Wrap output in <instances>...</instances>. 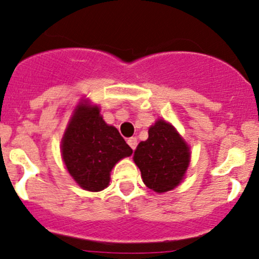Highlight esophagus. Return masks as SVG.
Wrapping results in <instances>:
<instances>
[{"mask_svg":"<svg viewBox=\"0 0 259 259\" xmlns=\"http://www.w3.org/2000/svg\"><path fill=\"white\" fill-rule=\"evenodd\" d=\"M127 145L132 147V149H135L136 146H138V139L136 138H130L129 140H127Z\"/></svg>","mask_w":259,"mask_h":259,"instance_id":"34e87169","label":"esophagus"}]
</instances>
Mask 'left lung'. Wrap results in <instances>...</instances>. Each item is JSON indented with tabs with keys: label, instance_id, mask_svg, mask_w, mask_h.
I'll list each match as a JSON object with an SVG mask.
<instances>
[{
	"label": "left lung",
	"instance_id": "8db88e82",
	"mask_svg": "<svg viewBox=\"0 0 259 259\" xmlns=\"http://www.w3.org/2000/svg\"><path fill=\"white\" fill-rule=\"evenodd\" d=\"M134 161L143 183L152 191L164 193L180 185L191 161L188 145L170 123L157 120L148 130V139L134 152Z\"/></svg>",
	"mask_w": 259,
	"mask_h": 259
}]
</instances>
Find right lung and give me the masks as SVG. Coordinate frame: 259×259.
Segmentation results:
<instances>
[{
    "label": "right lung",
    "instance_id": "1",
    "mask_svg": "<svg viewBox=\"0 0 259 259\" xmlns=\"http://www.w3.org/2000/svg\"><path fill=\"white\" fill-rule=\"evenodd\" d=\"M133 149L114 126L107 125L98 106H77L61 140L66 169L83 189L99 192L110 183V172Z\"/></svg>",
    "mask_w": 259,
    "mask_h": 259
}]
</instances>
